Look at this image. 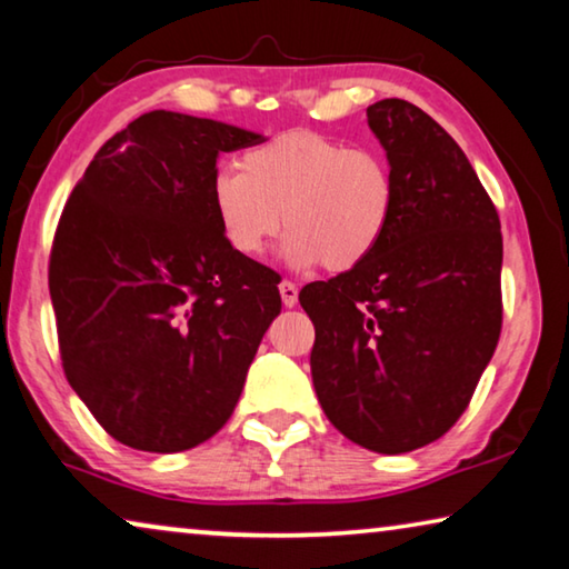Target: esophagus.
I'll return each mask as SVG.
<instances>
[{
    "label": "esophagus",
    "instance_id": "esophagus-1",
    "mask_svg": "<svg viewBox=\"0 0 569 569\" xmlns=\"http://www.w3.org/2000/svg\"><path fill=\"white\" fill-rule=\"evenodd\" d=\"M278 288H281V299L286 307H296V301H299V286L291 281H283Z\"/></svg>",
    "mask_w": 569,
    "mask_h": 569
}]
</instances>
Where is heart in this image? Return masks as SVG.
<instances>
[{
    "label": "heart",
    "instance_id": "b5f03b06",
    "mask_svg": "<svg viewBox=\"0 0 569 569\" xmlns=\"http://www.w3.org/2000/svg\"><path fill=\"white\" fill-rule=\"evenodd\" d=\"M211 209L230 248L260 258L278 232L296 268L325 262L345 273L366 262L391 230L398 186L391 163L370 148L309 130L281 132L211 176Z\"/></svg>",
    "mask_w": 569,
    "mask_h": 569
}]
</instances>
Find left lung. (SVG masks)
<instances>
[{
	"mask_svg": "<svg viewBox=\"0 0 569 569\" xmlns=\"http://www.w3.org/2000/svg\"><path fill=\"white\" fill-rule=\"evenodd\" d=\"M398 199L362 266L301 288L311 378L355 445L401 455L468 409L501 337V219L460 146L403 99L368 107Z\"/></svg>",
	"mask_w": 569,
	"mask_h": 569,
	"instance_id": "left-lung-1",
	"label": "left lung"
}]
</instances>
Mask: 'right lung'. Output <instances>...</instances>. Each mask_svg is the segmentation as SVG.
I'll list each match as a JSON object with an SVG mask.
<instances>
[{
	"mask_svg": "<svg viewBox=\"0 0 569 569\" xmlns=\"http://www.w3.org/2000/svg\"><path fill=\"white\" fill-rule=\"evenodd\" d=\"M262 140L156 109L99 148L66 201L48 268L58 345L117 442L183 452L240 401L281 278L227 244L209 186L219 152Z\"/></svg>",
	"mask_w": 569,
	"mask_h": 569,
	"instance_id": "add662e5",
	"label": "right lung"
}]
</instances>
